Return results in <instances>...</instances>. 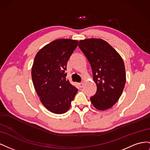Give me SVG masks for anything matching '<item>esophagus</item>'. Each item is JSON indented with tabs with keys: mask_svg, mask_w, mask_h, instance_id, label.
I'll use <instances>...</instances> for the list:
<instances>
[{
	"mask_svg": "<svg viewBox=\"0 0 150 150\" xmlns=\"http://www.w3.org/2000/svg\"><path fill=\"white\" fill-rule=\"evenodd\" d=\"M78 85H79V88H83V86H84V83H79L78 84Z\"/></svg>",
	"mask_w": 150,
	"mask_h": 150,
	"instance_id": "34e87169",
	"label": "esophagus"
}]
</instances>
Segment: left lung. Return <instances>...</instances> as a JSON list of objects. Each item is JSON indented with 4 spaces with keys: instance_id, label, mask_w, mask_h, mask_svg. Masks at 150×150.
<instances>
[{
    "instance_id": "obj_1",
    "label": "left lung",
    "mask_w": 150,
    "mask_h": 150,
    "mask_svg": "<svg viewBox=\"0 0 150 150\" xmlns=\"http://www.w3.org/2000/svg\"><path fill=\"white\" fill-rule=\"evenodd\" d=\"M79 47L91 66L97 91L91 98L97 110L111 108L118 101L126 83L123 60L110 44L101 39L81 40Z\"/></svg>"
}]
</instances>
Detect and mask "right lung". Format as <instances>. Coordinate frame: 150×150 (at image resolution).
Masks as SVG:
<instances>
[{"label": "right lung", "mask_w": 150, "mask_h": 150, "mask_svg": "<svg viewBox=\"0 0 150 150\" xmlns=\"http://www.w3.org/2000/svg\"><path fill=\"white\" fill-rule=\"evenodd\" d=\"M70 39L54 40L35 56L31 76L35 91L47 110L55 114L69 110L78 89L66 79L67 62L78 46Z\"/></svg>", "instance_id": "obj_1"}]
</instances>
